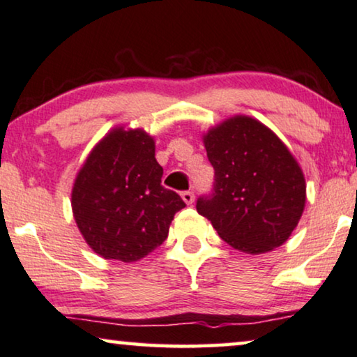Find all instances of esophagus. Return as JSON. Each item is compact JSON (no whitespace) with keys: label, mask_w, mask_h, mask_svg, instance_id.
<instances>
[{"label":"esophagus","mask_w":357,"mask_h":357,"mask_svg":"<svg viewBox=\"0 0 357 357\" xmlns=\"http://www.w3.org/2000/svg\"><path fill=\"white\" fill-rule=\"evenodd\" d=\"M181 197H183V200L188 205H190V204L194 202V192H192V190H184V192L181 194Z\"/></svg>","instance_id":"34e87169"}]
</instances>
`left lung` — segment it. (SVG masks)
<instances>
[{"mask_svg":"<svg viewBox=\"0 0 357 357\" xmlns=\"http://www.w3.org/2000/svg\"><path fill=\"white\" fill-rule=\"evenodd\" d=\"M215 169L213 189L197 199V212L220 238L245 254L286 243L305 204V179L273 130L249 116L229 118L204 135Z\"/></svg>","mask_w":357,"mask_h":357,"instance_id":"obj_1","label":"left lung"}]
</instances>
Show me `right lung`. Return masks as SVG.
<instances>
[{
	"instance_id": "right-lung-1",
	"label": "right lung",
	"mask_w": 357,
	"mask_h": 357,
	"mask_svg": "<svg viewBox=\"0 0 357 357\" xmlns=\"http://www.w3.org/2000/svg\"><path fill=\"white\" fill-rule=\"evenodd\" d=\"M162 176L153 137L142 129L116 128L95 145L71 194L74 220L93 252L135 262L163 244L185 204Z\"/></svg>"
}]
</instances>
